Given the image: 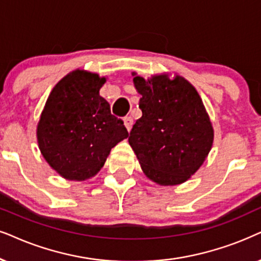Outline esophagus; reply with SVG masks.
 Wrapping results in <instances>:
<instances>
[{"label":"esophagus","instance_id":"esophagus-1","mask_svg":"<svg viewBox=\"0 0 261 261\" xmlns=\"http://www.w3.org/2000/svg\"><path fill=\"white\" fill-rule=\"evenodd\" d=\"M123 121H124V126H126L127 130L129 132L132 129V126H133V118H132L130 116H127L123 118Z\"/></svg>","mask_w":261,"mask_h":261}]
</instances>
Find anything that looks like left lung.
I'll list each match as a JSON object with an SVG mask.
<instances>
[{
	"mask_svg": "<svg viewBox=\"0 0 261 261\" xmlns=\"http://www.w3.org/2000/svg\"><path fill=\"white\" fill-rule=\"evenodd\" d=\"M141 116L128 138L148 178L164 186L187 181L211 150L213 129L197 90L167 75L134 76Z\"/></svg>",
	"mask_w": 261,
	"mask_h": 261,
	"instance_id": "left-lung-1",
	"label": "left lung"
}]
</instances>
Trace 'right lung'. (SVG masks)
<instances>
[{"instance_id": "1", "label": "right lung", "mask_w": 261, "mask_h": 261, "mask_svg": "<svg viewBox=\"0 0 261 261\" xmlns=\"http://www.w3.org/2000/svg\"><path fill=\"white\" fill-rule=\"evenodd\" d=\"M106 77L89 72L64 76L46 100L37 128L43 157L68 180L96 175L110 150L128 137L121 118L99 96Z\"/></svg>"}]
</instances>
